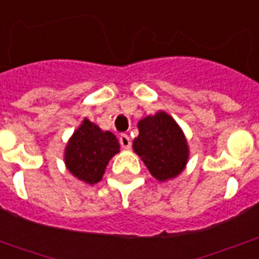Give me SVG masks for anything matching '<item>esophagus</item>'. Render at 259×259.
<instances>
[{"label":"esophagus","instance_id":"esophagus-1","mask_svg":"<svg viewBox=\"0 0 259 259\" xmlns=\"http://www.w3.org/2000/svg\"><path fill=\"white\" fill-rule=\"evenodd\" d=\"M119 143H121V147L123 148V149H129L130 145H132V141H130V137L127 134H121Z\"/></svg>","mask_w":259,"mask_h":259}]
</instances>
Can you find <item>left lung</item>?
<instances>
[{
	"label": "left lung",
	"instance_id": "left-lung-1",
	"mask_svg": "<svg viewBox=\"0 0 259 259\" xmlns=\"http://www.w3.org/2000/svg\"><path fill=\"white\" fill-rule=\"evenodd\" d=\"M133 151L159 182L177 178L186 168L190 149L186 136L172 116L157 111L138 121Z\"/></svg>",
	"mask_w": 259,
	"mask_h": 259
}]
</instances>
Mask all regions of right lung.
Segmentation results:
<instances>
[{"instance_id": "1", "label": "right lung", "mask_w": 259, "mask_h": 259, "mask_svg": "<svg viewBox=\"0 0 259 259\" xmlns=\"http://www.w3.org/2000/svg\"><path fill=\"white\" fill-rule=\"evenodd\" d=\"M118 138L84 118L65 147L64 160L73 177L88 185L102 181L106 167L119 152Z\"/></svg>"}]
</instances>
